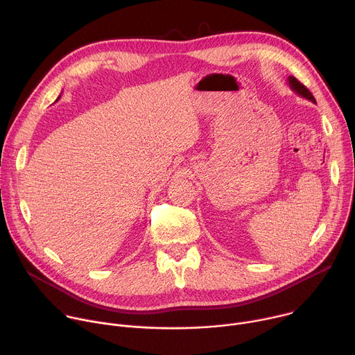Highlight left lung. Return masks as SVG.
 I'll use <instances>...</instances> for the list:
<instances>
[{"label":"left lung","mask_w":355,"mask_h":355,"mask_svg":"<svg viewBox=\"0 0 355 355\" xmlns=\"http://www.w3.org/2000/svg\"><path fill=\"white\" fill-rule=\"evenodd\" d=\"M287 83H288L290 89H292L295 93H297L299 96H302V98H304V99H307V101L315 103L314 96L310 93V90H309L304 85H302L295 76H288V78H287Z\"/></svg>","instance_id":"1"}]
</instances>
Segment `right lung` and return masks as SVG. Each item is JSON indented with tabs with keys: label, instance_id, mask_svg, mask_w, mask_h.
Returning a JSON list of instances; mask_svg holds the SVG:
<instances>
[{
	"label": "right lung",
	"instance_id": "add662e5",
	"mask_svg": "<svg viewBox=\"0 0 355 355\" xmlns=\"http://www.w3.org/2000/svg\"><path fill=\"white\" fill-rule=\"evenodd\" d=\"M59 98H60V96H59ZM59 98H58V99H59ZM58 99H56V101H58Z\"/></svg>",
	"mask_w": 355,
	"mask_h": 355
}]
</instances>
